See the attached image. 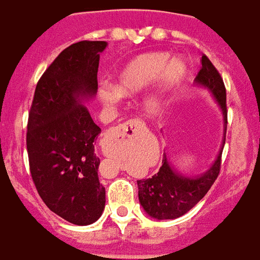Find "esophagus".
<instances>
[{
    "mask_svg": "<svg viewBox=\"0 0 260 260\" xmlns=\"http://www.w3.org/2000/svg\"><path fill=\"white\" fill-rule=\"evenodd\" d=\"M144 128V124L140 120H128L121 125L113 126L105 134L104 139L101 140V152L103 155L113 157L129 143L132 139L140 134Z\"/></svg>",
    "mask_w": 260,
    "mask_h": 260,
    "instance_id": "obj_1",
    "label": "esophagus"
}]
</instances>
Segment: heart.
<instances>
[{
  "mask_svg": "<svg viewBox=\"0 0 260 260\" xmlns=\"http://www.w3.org/2000/svg\"><path fill=\"white\" fill-rule=\"evenodd\" d=\"M189 72L188 62L183 57H172L167 52H149L131 58L117 71L116 85L99 86V99L107 107H115L123 96H134L153 82L144 97L143 107L149 115L163 111L166 101Z\"/></svg>",
  "mask_w": 260,
  "mask_h": 260,
  "instance_id": "obj_1",
  "label": "heart"
}]
</instances>
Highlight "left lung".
Segmentation results:
<instances>
[{
    "label": "left lung",
    "mask_w": 260,
    "mask_h": 260,
    "mask_svg": "<svg viewBox=\"0 0 260 260\" xmlns=\"http://www.w3.org/2000/svg\"><path fill=\"white\" fill-rule=\"evenodd\" d=\"M202 69L196 76L193 85L207 90L218 104L223 117V139L216 159L203 174L185 175L175 168L167 153L157 174L152 178L137 180L139 202L145 214L156 220L176 219L187 214L192 207L203 199L211 185L214 184L220 171L221 151L224 147L227 129V107L225 88L219 72L207 56H202Z\"/></svg>",
    "instance_id": "1"
}]
</instances>
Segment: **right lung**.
<instances>
[{
    "instance_id": "obj_1",
    "label": "right lung",
    "mask_w": 260,
    "mask_h": 260,
    "mask_svg": "<svg viewBox=\"0 0 260 260\" xmlns=\"http://www.w3.org/2000/svg\"><path fill=\"white\" fill-rule=\"evenodd\" d=\"M107 41L64 49L41 76L29 112L26 148L31 179L50 211L72 224L100 218L105 188L94 144L100 126L85 107L97 92V69Z\"/></svg>"
}]
</instances>
